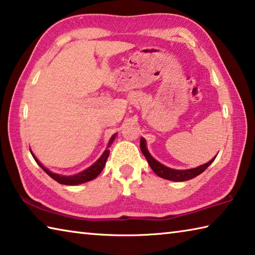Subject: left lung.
Listing matches in <instances>:
<instances>
[{"label": "left lung", "instance_id": "8db88e82", "mask_svg": "<svg viewBox=\"0 0 255 255\" xmlns=\"http://www.w3.org/2000/svg\"><path fill=\"white\" fill-rule=\"evenodd\" d=\"M140 149L141 152L143 154V156L146 157V159L149 164L150 168L154 170V173L159 176L161 178L168 179V180H173V182H185V180L192 179L194 177H196L200 174H202L204 170L210 166L214 159L216 158V156L214 158H212L208 163L203 164L198 167L195 168H191V169H174V168H169L167 166L163 165L161 163H159L158 160H156L154 157L150 155V152L148 151L147 146H146V140L143 139L141 137L140 138Z\"/></svg>", "mask_w": 255, "mask_h": 255}]
</instances>
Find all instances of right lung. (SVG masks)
Here are the masks:
<instances>
[{"mask_svg": "<svg viewBox=\"0 0 255 255\" xmlns=\"http://www.w3.org/2000/svg\"><path fill=\"white\" fill-rule=\"evenodd\" d=\"M116 136H117V133H115L113 135V137L110 138V140L108 142V146L106 148V150L103 152V155H101L98 160H96L94 164H92L90 167L86 168L85 170H82V172L75 174V175H70V176H66V175H60V174H55L52 173L51 170H49L47 167H44V166L40 163L39 159L36 158V157L33 155V152L30 149L32 156H33L34 160L38 163V165L40 166L41 168H42L45 173H47L51 178H53L55 182H58L60 184H63V185H70V186H73V185H79V184H83V183H87V182H90V180L95 179L97 176H98L101 170L104 169L106 163H107V158L109 156V149L108 147H110V145L114 142Z\"/></svg>", "mask_w": 255, "mask_h": 255, "instance_id": "1", "label": "right lung"}]
</instances>
